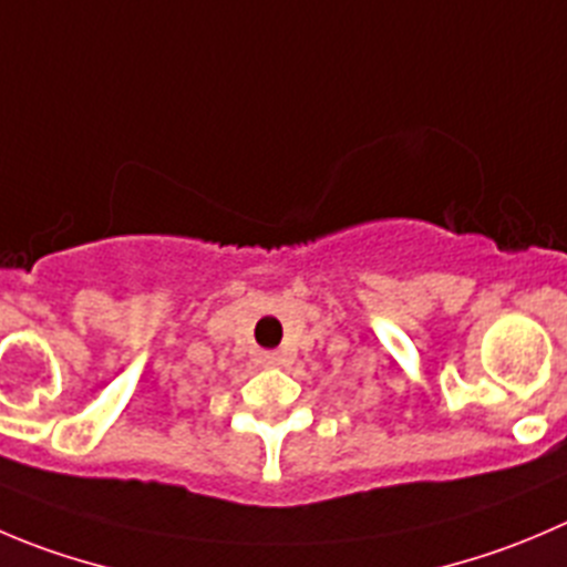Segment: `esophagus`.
Returning <instances> with one entry per match:
<instances>
[{"instance_id": "1", "label": "esophagus", "mask_w": 567, "mask_h": 567, "mask_svg": "<svg viewBox=\"0 0 567 567\" xmlns=\"http://www.w3.org/2000/svg\"><path fill=\"white\" fill-rule=\"evenodd\" d=\"M261 361H264V364H267V368H278L280 361H284V355H280L278 350H264Z\"/></svg>"}]
</instances>
